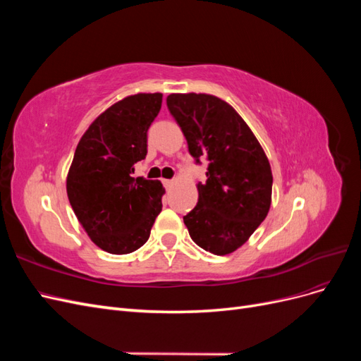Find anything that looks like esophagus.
Instances as JSON below:
<instances>
[{
  "label": "esophagus",
  "instance_id": "34e87169",
  "mask_svg": "<svg viewBox=\"0 0 361 361\" xmlns=\"http://www.w3.org/2000/svg\"><path fill=\"white\" fill-rule=\"evenodd\" d=\"M162 183H164V187H166V188H170V187H173V183H174V180H169V179H164V180H162Z\"/></svg>",
  "mask_w": 361,
  "mask_h": 361
}]
</instances>
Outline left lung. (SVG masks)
<instances>
[{"label": "left lung", "instance_id": "8db88e82", "mask_svg": "<svg viewBox=\"0 0 361 361\" xmlns=\"http://www.w3.org/2000/svg\"><path fill=\"white\" fill-rule=\"evenodd\" d=\"M167 106L195 162L206 158L199 202L183 216L192 241L212 255L233 253L265 220L272 171L257 138L232 105L206 93H173Z\"/></svg>", "mask_w": 361, "mask_h": 361}]
</instances>
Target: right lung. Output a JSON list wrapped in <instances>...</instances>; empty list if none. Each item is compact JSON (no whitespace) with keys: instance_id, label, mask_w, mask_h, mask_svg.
Masks as SVG:
<instances>
[{"instance_id":"right-lung-1","label":"right lung","mask_w":361,"mask_h":361,"mask_svg":"<svg viewBox=\"0 0 361 361\" xmlns=\"http://www.w3.org/2000/svg\"><path fill=\"white\" fill-rule=\"evenodd\" d=\"M161 104V93L126 96L97 116L76 146L68 197L85 233L106 253L128 255L145 245L162 209V183L133 178Z\"/></svg>"}]
</instances>
